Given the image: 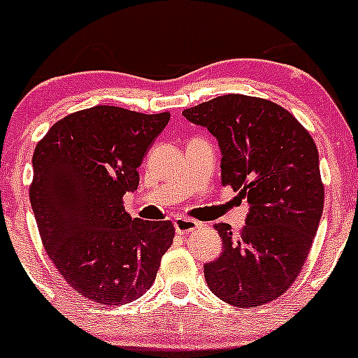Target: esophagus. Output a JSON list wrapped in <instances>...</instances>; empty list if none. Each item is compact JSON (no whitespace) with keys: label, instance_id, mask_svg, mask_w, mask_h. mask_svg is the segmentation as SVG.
<instances>
[{"label":"esophagus","instance_id":"34e87169","mask_svg":"<svg viewBox=\"0 0 358 358\" xmlns=\"http://www.w3.org/2000/svg\"><path fill=\"white\" fill-rule=\"evenodd\" d=\"M173 225H175V230L178 234H189L192 232V230H196L201 223L192 218H187V216H176V218L173 220Z\"/></svg>","mask_w":358,"mask_h":358}]
</instances>
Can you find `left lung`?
<instances>
[{"label":"left lung","instance_id":"obj_1","mask_svg":"<svg viewBox=\"0 0 358 358\" xmlns=\"http://www.w3.org/2000/svg\"><path fill=\"white\" fill-rule=\"evenodd\" d=\"M222 150V183L248 197L239 236L220 223L222 255L204 265L209 289L258 308L289 289L312 248L324 209L319 150L310 133L270 100L223 95L183 110Z\"/></svg>","mask_w":358,"mask_h":358}]
</instances>
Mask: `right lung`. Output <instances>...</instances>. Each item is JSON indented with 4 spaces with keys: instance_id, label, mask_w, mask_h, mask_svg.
I'll return each mask as SVG.
<instances>
[{
    "instance_id": "right-lung-1",
    "label": "right lung",
    "mask_w": 358,
    "mask_h": 358,
    "mask_svg": "<svg viewBox=\"0 0 358 358\" xmlns=\"http://www.w3.org/2000/svg\"><path fill=\"white\" fill-rule=\"evenodd\" d=\"M168 121V112L96 106L60 119L36 145L29 196L39 236L66 282L86 299H138L171 248V222L131 218L122 206Z\"/></svg>"
}]
</instances>
